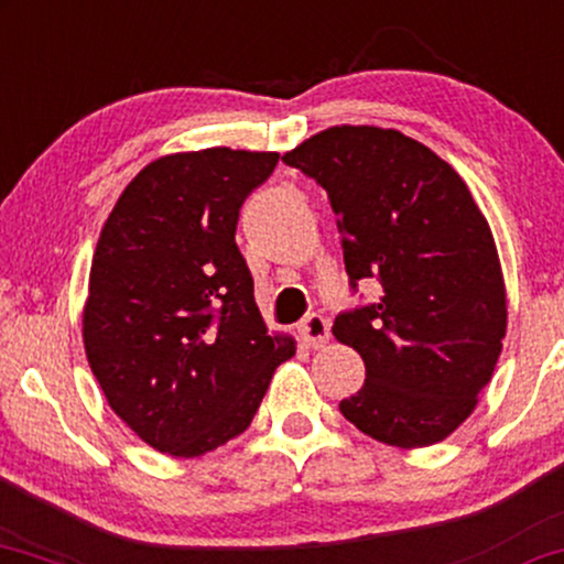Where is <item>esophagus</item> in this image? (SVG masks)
I'll return each mask as SVG.
<instances>
[{"label": "esophagus", "instance_id": "obj_1", "mask_svg": "<svg viewBox=\"0 0 564 564\" xmlns=\"http://www.w3.org/2000/svg\"><path fill=\"white\" fill-rule=\"evenodd\" d=\"M299 333H302L306 346L323 348L327 344V338H330V323H327L323 315H317V312H312V315L299 325Z\"/></svg>", "mask_w": 564, "mask_h": 564}]
</instances>
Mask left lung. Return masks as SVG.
<instances>
[{"mask_svg": "<svg viewBox=\"0 0 564 564\" xmlns=\"http://www.w3.org/2000/svg\"><path fill=\"white\" fill-rule=\"evenodd\" d=\"M283 161L327 192L351 289L382 286L335 317L333 335L367 367L340 413L384 445L445 440L471 416L508 327L500 258L466 182L380 127H330Z\"/></svg>", "mask_w": 564, "mask_h": 564, "instance_id": "1", "label": "left lung"}]
</instances>
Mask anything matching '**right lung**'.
<instances>
[{
    "label": "right lung",
    "instance_id": "right-lung-1",
    "mask_svg": "<svg viewBox=\"0 0 564 564\" xmlns=\"http://www.w3.org/2000/svg\"><path fill=\"white\" fill-rule=\"evenodd\" d=\"M275 163L231 148L163 155L104 224L85 354L113 413L159 453L197 458L245 432L296 351L268 333L237 247L241 205Z\"/></svg>",
    "mask_w": 564,
    "mask_h": 564
}]
</instances>
